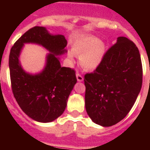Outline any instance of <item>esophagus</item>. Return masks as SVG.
Masks as SVG:
<instances>
[{"label":"esophagus","mask_w":150,"mask_h":150,"mask_svg":"<svg viewBox=\"0 0 150 150\" xmlns=\"http://www.w3.org/2000/svg\"><path fill=\"white\" fill-rule=\"evenodd\" d=\"M76 78H77L78 82H82L83 81V76L82 75L79 74V73L76 74Z\"/></svg>","instance_id":"obj_1"}]
</instances>
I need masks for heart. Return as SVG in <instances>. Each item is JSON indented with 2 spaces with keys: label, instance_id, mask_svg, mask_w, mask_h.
Masks as SVG:
<instances>
[{
  "label": "heart",
  "instance_id": "heart-1",
  "mask_svg": "<svg viewBox=\"0 0 150 150\" xmlns=\"http://www.w3.org/2000/svg\"><path fill=\"white\" fill-rule=\"evenodd\" d=\"M72 52L79 57L80 64L85 70H94L104 58L106 44L102 40H98L95 36H85L74 44ZM73 54L69 52L68 54L71 61H73Z\"/></svg>",
  "mask_w": 150,
  "mask_h": 150
}]
</instances>
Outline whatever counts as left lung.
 <instances>
[{"label":"left lung","instance_id":"left-lung-1","mask_svg":"<svg viewBox=\"0 0 150 150\" xmlns=\"http://www.w3.org/2000/svg\"><path fill=\"white\" fill-rule=\"evenodd\" d=\"M86 110L94 123L110 127L126 117L142 84L139 49L132 41L120 36L105 54L101 64L84 78Z\"/></svg>","mask_w":150,"mask_h":150}]
</instances>
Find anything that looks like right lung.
Listing matches in <instances>:
<instances>
[{
  "mask_svg": "<svg viewBox=\"0 0 150 150\" xmlns=\"http://www.w3.org/2000/svg\"><path fill=\"white\" fill-rule=\"evenodd\" d=\"M25 43H36L49 50L45 68L32 75L21 66L19 55ZM63 35H51L45 27L35 26L15 43L9 55L11 89L18 104L34 121L51 122L63 114L68 98L77 82L75 71L61 67L59 57L67 50Z\"/></svg>",
  "mask_w": 150,
  "mask_h": 150,
  "instance_id": "1",
  "label": "right lung"
}]
</instances>
